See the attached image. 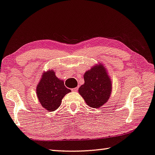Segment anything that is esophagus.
Segmentation results:
<instances>
[{"instance_id": "obj_1", "label": "esophagus", "mask_w": 155, "mask_h": 155, "mask_svg": "<svg viewBox=\"0 0 155 155\" xmlns=\"http://www.w3.org/2000/svg\"><path fill=\"white\" fill-rule=\"evenodd\" d=\"M78 89V87H74V88H72L71 90H72V91H77Z\"/></svg>"}]
</instances>
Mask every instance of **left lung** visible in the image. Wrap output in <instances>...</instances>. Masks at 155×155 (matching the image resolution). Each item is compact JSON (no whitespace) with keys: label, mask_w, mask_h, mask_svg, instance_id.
I'll use <instances>...</instances> for the list:
<instances>
[{"label":"left lung","mask_w":155,"mask_h":155,"mask_svg":"<svg viewBox=\"0 0 155 155\" xmlns=\"http://www.w3.org/2000/svg\"><path fill=\"white\" fill-rule=\"evenodd\" d=\"M84 84L78 88V93L85 103L92 108H100L109 100L112 92V83L104 64L98 63L84 75Z\"/></svg>","instance_id":"obj_1"}]
</instances>
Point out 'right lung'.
I'll return each mask as SVG.
<instances>
[{"label":"right lung","instance_id":"right-lung-1","mask_svg":"<svg viewBox=\"0 0 155 155\" xmlns=\"http://www.w3.org/2000/svg\"><path fill=\"white\" fill-rule=\"evenodd\" d=\"M70 90L64 86V81L56 77L55 71H44L36 88V94L41 107L54 111L61 104L63 98Z\"/></svg>","mask_w":155,"mask_h":155}]
</instances>
